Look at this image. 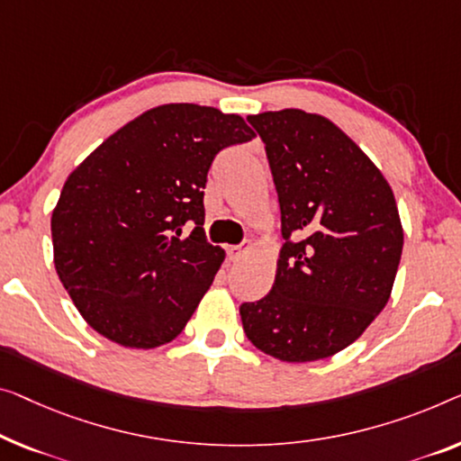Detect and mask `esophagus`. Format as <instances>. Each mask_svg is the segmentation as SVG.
<instances>
[{"mask_svg": "<svg viewBox=\"0 0 461 461\" xmlns=\"http://www.w3.org/2000/svg\"><path fill=\"white\" fill-rule=\"evenodd\" d=\"M249 252H250V244H244V246H230V249H228V254H230L231 260H242Z\"/></svg>", "mask_w": 461, "mask_h": 461, "instance_id": "obj_1", "label": "esophagus"}]
</instances>
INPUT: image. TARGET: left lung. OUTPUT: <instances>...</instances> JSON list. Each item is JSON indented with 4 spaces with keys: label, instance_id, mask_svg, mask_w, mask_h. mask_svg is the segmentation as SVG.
I'll return each instance as SVG.
<instances>
[{
    "label": "left lung",
    "instance_id": "8db88e82",
    "mask_svg": "<svg viewBox=\"0 0 461 461\" xmlns=\"http://www.w3.org/2000/svg\"><path fill=\"white\" fill-rule=\"evenodd\" d=\"M265 142L281 209L271 292L240 306L244 333L284 362L346 349L393 290L403 228L393 190L341 128L319 113L249 115Z\"/></svg>",
    "mask_w": 461,
    "mask_h": 461
}]
</instances>
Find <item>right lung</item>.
I'll return each mask as SVG.
<instances>
[{
  "mask_svg": "<svg viewBox=\"0 0 461 461\" xmlns=\"http://www.w3.org/2000/svg\"><path fill=\"white\" fill-rule=\"evenodd\" d=\"M254 132L194 103L149 109L68 176L51 215L53 263L88 325L123 348L176 339L225 252L204 238L212 159ZM188 221L195 230L180 239Z\"/></svg>",
  "mask_w": 461,
  "mask_h": 461,
  "instance_id": "obj_1",
  "label": "right lung"
}]
</instances>
